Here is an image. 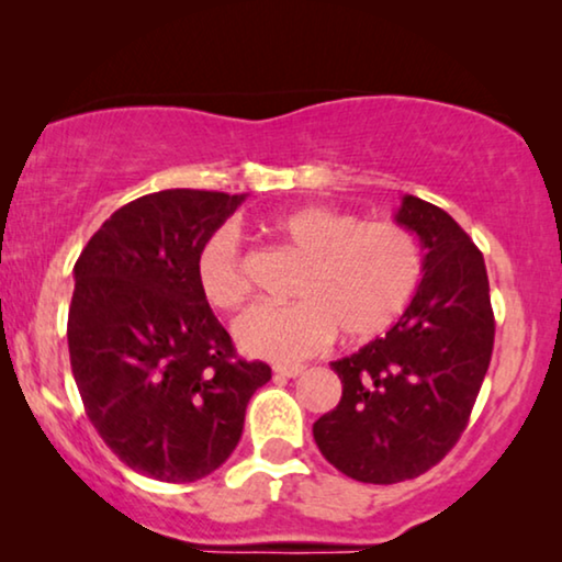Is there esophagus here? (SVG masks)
Returning <instances> with one entry per match:
<instances>
[{
    "instance_id": "obj_1",
    "label": "esophagus",
    "mask_w": 562,
    "mask_h": 562,
    "mask_svg": "<svg viewBox=\"0 0 562 562\" xmlns=\"http://www.w3.org/2000/svg\"><path fill=\"white\" fill-rule=\"evenodd\" d=\"M306 371V366L302 363H291V366H276L273 373L276 375H283V379H296V375H302Z\"/></svg>"
}]
</instances>
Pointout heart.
<instances>
[{
  "mask_svg": "<svg viewBox=\"0 0 562 562\" xmlns=\"http://www.w3.org/2000/svg\"><path fill=\"white\" fill-rule=\"evenodd\" d=\"M268 229L304 260L296 302L252 306L235 322V340L248 356L294 363L325 350L337 329L348 340L386 333L409 310L425 258L412 229L398 222H363L333 206L273 214ZM194 281L214 310H237L250 294L237 237L217 229L199 245Z\"/></svg>",
  "mask_w": 562,
  "mask_h": 562,
  "instance_id": "obj_1",
  "label": "heart"
}]
</instances>
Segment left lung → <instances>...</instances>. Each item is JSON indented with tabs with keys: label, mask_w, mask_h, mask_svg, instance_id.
I'll return each instance as SVG.
<instances>
[{
	"label": "left lung",
	"mask_w": 562,
	"mask_h": 562,
	"mask_svg": "<svg viewBox=\"0 0 562 562\" xmlns=\"http://www.w3.org/2000/svg\"><path fill=\"white\" fill-rule=\"evenodd\" d=\"M396 222L417 233L425 276L383 337L335 360L342 398L314 422V442L348 479H417L452 450L494 352V310L481 250L448 212L406 194Z\"/></svg>",
	"instance_id": "obj_1"
}]
</instances>
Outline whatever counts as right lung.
I'll return each mask as SVG.
<instances>
[{"label": "right lung", "mask_w": 562, "mask_h": 562, "mask_svg": "<svg viewBox=\"0 0 562 562\" xmlns=\"http://www.w3.org/2000/svg\"><path fill=\"white\" fill-rule=\"evenodd\" d=\"M245 194L166 189L120 206L74 266L68 352L83 409L133 471L204 479L233 456L271 368L237 356L199 294V245Z\"/></svg>", "instance_id": "add662e5"}]
</instances>
